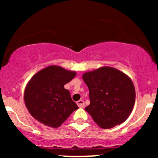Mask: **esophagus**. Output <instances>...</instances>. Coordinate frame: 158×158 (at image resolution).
I'll use <instances>...</instances> for the list:
<instances>
[{
	"label": "esophagus",
	"instance_id": "obj_1",
	"mask_svg": "<svg viewBox=\"0 0 158 158\" xmlns=\"http://www.w3.org/2000/svg\"><path fill=\"white\" fill-rule=\"evenodd\" d=\"M77 106H79V108H84V107H85L84 101L81 100V99L78 101V102H77Z\"/></svg>",
	"mask_w": 158,
	"mask_h": 158
}]
</instances>
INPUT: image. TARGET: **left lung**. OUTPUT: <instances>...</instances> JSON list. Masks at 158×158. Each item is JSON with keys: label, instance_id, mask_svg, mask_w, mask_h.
Instances as JSON below:
<instances>
[{"label": "left lung", "instance_id": "obj_1", "mask_svg": "<svg viewBox=\"0 0 158 158\" xmlns=\"http://www.w3.org/2000/svg\"><path fill=\"white\" fill-rule=\"evenodd\" d=\"M82 79L89 89L90 105L85 108L100 128H110L126 120L135 102L131 78L111 67L85 72Z\"/></svg>", "mask_w": 158, "mask_h": 158}]
</instances>
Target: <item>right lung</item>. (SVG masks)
Returning <instances> with one entry per match:
<instances>
[{
	"label": "right lung",
	"instance_id": "add662e5",
	"mask_svg": "<svg viewBox=\"0 0 158 158\" xmlns=\"http://www.w3.org/2000/svg\"><path fill=\"white\" fill-rule=\"evenodd\" d=\"M77 73L57 65H50L32 77L23 94L25 106L32 117L45 126L58 128L68 118L77 105L64 85Z\"/></svg>",
	"mask_w": 158,
	"mask_h": 158
}]
</instances>
